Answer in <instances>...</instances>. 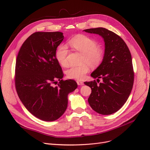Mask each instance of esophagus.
Returning a JSON list of instances; mask_svg holds the SVG:
<instances>
[{
    "mask_svg": "<svg viewBox=\"0 0 150 150\" xmlns=\"http://www.w3.org/2000/svg\"><path fill=\"white\" fill-rule=\"evenodd\" d=\"M76 83H77L78 85H83L84 84V83L81 81H76Z\"/></svg>",
    "mask_w": 150,
    "mask_h": 150,
    "instance_id": "esophagus-1",
    "label": "esophagus"
}]
</instances>
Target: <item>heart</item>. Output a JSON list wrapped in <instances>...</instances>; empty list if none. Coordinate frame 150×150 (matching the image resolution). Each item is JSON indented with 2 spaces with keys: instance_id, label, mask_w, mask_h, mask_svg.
Instances as JSON below:
<instances>
[{
  "instance_id": "b5f03b06",
  "label": "heart",
  "mask_w": 150,
  "mask_h": 150,
  "mask_svg": "<svg viewBox=\"0 0 150 150\" xmlns=\"http://www.w3.org/2000/svg\"><path fill=\"white\" fill-rule=\"evenodd\" d=\"M69 43L72 49L83 54L82 62L84 64L71 66L66 71L67 76L70 79L83 80L89 71L88 64L92 68L98 67L103 61L104 52L99 48L96 41L85 35H77L71 39ZM67 54V45H61L58 47L56 52V58L62 66L68 65Z\"/></svg>"
}]
</instances>
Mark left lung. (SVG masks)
Returning <instances> with one entry per match:
<instances>
[{"label":"left lung","instance_id":"1","mask_svg":"<svg viewBox=\"0 0 150 150\" xmlns=\"http://www.w3.org/2000/svg\"><path fill=\"white\" fill-rule=\"evenodd\" d=\"M83 31L97 34L103 38L105 49L103 61L91 74L93 78H102L99 84L96 80L86 81L91 88L89 104L96 112L102 115L116 112L127 101L134 83L132 58L127 45L112 31L99 27Z\"/></svg>","mask_w":150,"mask_h":150}]
</instances>
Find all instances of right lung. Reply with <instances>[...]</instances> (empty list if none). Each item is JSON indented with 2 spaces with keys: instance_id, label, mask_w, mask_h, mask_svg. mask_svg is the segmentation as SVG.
<instances>
[{
  "instance_id": "add662e5",
  "label": "right lung",
  "mask_w": 150,
  "mask_h": 150,
  "mask_svg": "<svg viewBox=\"0 0 150 150\" xmlns=\"http://www.w3.org/2000/svg\"><path fill=\"white\" fill-rule=\"evenodd\" d=\"M64 38L59 31L33 33L22 45L16 62L15 86L21 101L31 114L46 122L64 113L69 93L78 86L73 80H61L56 50Z\"/></svg>"
}]
</instances>
